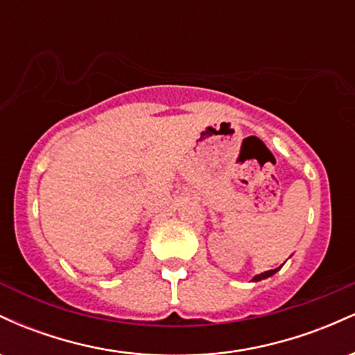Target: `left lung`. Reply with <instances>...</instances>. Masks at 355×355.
Masks as SVG:
<instances>
[{
	"label": "left lung",
	"instance_id": "left-lung-1",
	"mask_svg": "<svg viewBox=\"0 0 355 355\" xmlns=\"http://www.w3.org/2000/svg\"><path fill=\"white\" fill-rule=\"evenodd\" d=\"M280 268H282V266H280V267H277V268H274V270H267V272H262V274L255 275L254 279H252V282H260V280H263V279H268V277H272V275H274L275 272H279Z\"/></svg>",
	"mask_w": 355,
	"mask_h": 355
}]
</instances>
